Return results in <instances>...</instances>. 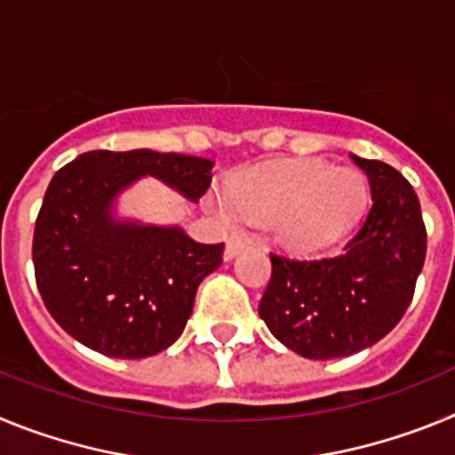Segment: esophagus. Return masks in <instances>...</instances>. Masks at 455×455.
<instances>
[{
    "mask_svg": "<svg viewBox=\"0 0 455 455\" xmlns=\"http://www.w3.org/2000/svg\"><path fill=\"white\" fill-rule=\"evenodd\" d=\"M246 243H248V239L243 235L230 236V239H228V246H225V259H232V257H235L241 248L246 246Z\"/></svg>",
    "mask_w": 455,
    "mask_h": 455,
    "instance_id": "34e87169",
    "label": "esophagus"
}]
</instances>
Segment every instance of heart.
I'll return each instance as SVG.
<instances>
[{"mask_svg":"<svg viewBox=\"0 0 455 455\" xmlns=\"http://www.w3.org/2000/svg\"><path fill=\"white\" fill-rule=\"evenodd\" d=\"M236 212L248 219L277 220L289 248L312 252L348 235L369 203L367 180L353 168H332L319 159L273 164L236 180L230 188ZM230 220L232 212L220 207Z\"/></svg>","mask_w":455,"mask_h":455,"instance_id":"1","label":"heart"}]
</instances>
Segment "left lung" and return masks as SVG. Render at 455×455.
Listing matches in <instances>:
<instances>
[{
    "label": "left lung",
    "mask_w": 455,
    "mask_h": 455,
    "mask_svg": "<svg viewBox=\"0 0 455 455\" xmlns=\"http://www.w3.org/2000/svg\"><path fill=\"white\" fill-rule=\"evenodd\" d=\"M367 172L371 207L344 251L319 259L271 255L259 316L277 341L309 360L353 355L405 315L426 259L415 188L396 168L353 155Z\"/></svg>",
    "instance_id": "left-lung-1"
}]
</instances>
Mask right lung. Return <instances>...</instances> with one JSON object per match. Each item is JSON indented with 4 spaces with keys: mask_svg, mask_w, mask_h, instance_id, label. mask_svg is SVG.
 I'll use <instances>...</instances> for the list:
<instances>
[{
    "mask_svg": "<svg viewBox=\"0 0 455 455\" xmlns=\"http://www.w3.org/2000/svg\"><path fill=\"white\" fill-rule=\"evenodd\" d=\"M214 162L155 150H92L52 178L34 230L36 284L63 331L108 357L139 360L182 335L223 243L182 228L116 220L114 200L143 175L200 200Z\"/></svg>",
    "mask_w": 455,
    "mask_h": 455,
    "instance_id": "right-lung-1",
    "label": "right lung"
}]
</instances>
